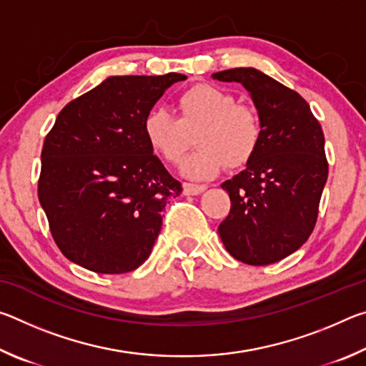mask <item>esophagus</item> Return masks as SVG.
Instances as JSON below:
<instances>
[{
    "instance_id": "1",
    "label": "esophagus",
    "mask_w": 366,
    "mask_h": 366,
    "mask_svg": "<svg viewBox=\"0 0 366 366\" xmlns=\"http://www.w3.org/2000/svg\"><path fill=\"white\" fill-rule=\"evenodd\" d=\"M182 190H184V195H200L202 192L207 190V185H197V184L184 182Z\"/></svg>"
}]
</instances>
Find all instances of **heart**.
Masks as SVG:
<instances>
[{
  "mask_svg": "<svg viewBox=\"0 0 366 366\" xmlns=\"http://www.w3.org/2000/svg\"><path fill=\"white\" fill-rule=\"evenodd\" d=\"M181 117L164 108L145 116L144 134L148 145L168 163H177L189 145V134L197 132L198 150L181 166L184 176L208 179L227 164L245 166L257 153L263 126L255 109L237 104V98L214 85H195L179 98Z\"/></svg>",
  "mask_w": 366,
  "mask_h": 366,
  "instance_id": "b5f03b06",
  "label": "heart"
}]
</instances>
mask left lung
Here are the masks:
<instances>
[{"instance_id":"1","label":"left lung","mask_w":366,"mask_h":366,"mask_svg":"<svg viewBox=\"0 0 366 366\" xmlns=\"http://www.w3.org/2000/svg\"><path fill=\"white\" fill-rule=\"evenodd\" d=\"M249 92L263 135L244 171L222 182L231 212L218 227L226 250L239 262L264 266L307 242L317 222L327 179L325 135L310 104L255 67L212 76Z\"/></svg>"}]
</instances>
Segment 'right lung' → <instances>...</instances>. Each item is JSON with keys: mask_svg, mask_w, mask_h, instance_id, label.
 <instances>
[{"mask_svg": "<svg viewBox=\"0 0 366 366\" xmlns=\"http://www.w3.org/2000/svg\"><path fill=\"white\" fill-rule=\"evenodd\" d=\"M184 74L111 76L66 104L41 150L39 200L63 255L100 274L150 257L163 208L182 192L144 134V119Z\"/></svg>", "mask_w": 366, "mask_h": 366, "instance_id": "add662e5", "label": "right lung"}]
</instances>
